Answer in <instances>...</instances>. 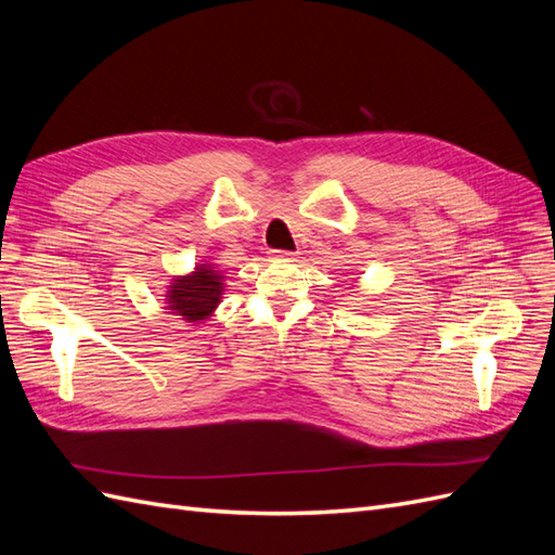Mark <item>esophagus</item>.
<instances>
[{
    "instance_id": "esophagus-1",
    "label": "esophagus",
    "mask_w": 555,
    "mask_h": 555,
    "mask_svg": "<svg viewBox=\"0 0 555 555\" xmlns=\"http://www.w3.org/2000/svg\"><path fill=\"white\" fill-rule=\"evenodd\" d=\"M271 259H273V261H296V255H294V251L275 249V251H271Z\"/></svg>"
}]
</instances>
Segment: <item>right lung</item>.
Segmentation results:
<instances>
[{"label": "right lung", "mask_w": 555, "mask_h": 555, "mask_svg": "<svg viewBox=\"0 0 555 555\" xmlns=\"http://www.w3.org/2000/svg\"><path fill=\"white\" fill-rule=\"evenodd\" d=\"M224 280L227 275L217 271L212 261L198 263L194 271L184 275H173L166 284V310H171L169 314L180 317L188 324H204L222 304Z\"/></svg>", "instance_id": "add662e5"}]
</instances>
